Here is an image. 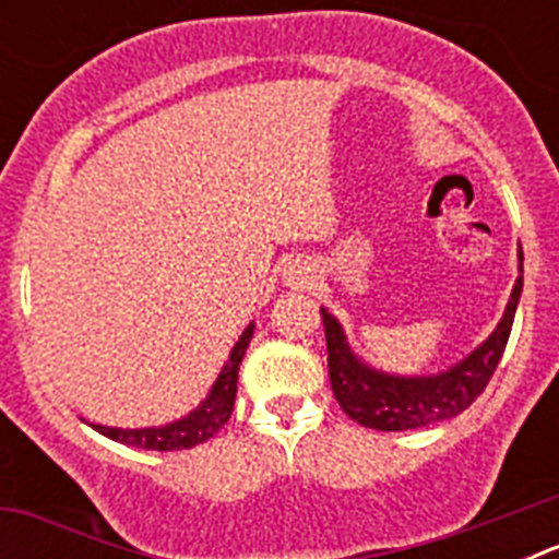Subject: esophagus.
I'll return each mask as SVG.
<instances>
[{
  "label": "esophagus",
  "mask_w": 559,
  "mask_h": 559,
  "mask_svg": "<svg viewBox=\"0 0 559 559\" xmlns=\"http://www.w3.org/2000/svg\"><path fill=\"white\" fill-rule=\"evenodd\" d=\"M285 283L296 285V288L310 285L313 283V269H310L305 260H294V263H288V269H285Z\"/></svg>",
  "instance_id": "esophagus-1"
}]
</instances>
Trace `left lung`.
Segmentation results:
<instances>
[{"mask_svg":"<svg viewBox=\"0 0 559 559\" xmlns=\"http://www.w3.org/2000/svg\"><path fill=\"white\" fill-rule=\"evenodd\" d=\"M518 257L523 263V251ZM521 290L523 269L512 288L510 305L503 310L501 322L492 330L490 338L481 341L467 358L459 360L456 367L439 374H417V378H403V374L378 372V369L367 367L349 349L338 319L322 308L330 386H333L338 406L349 419L360 423L364 428H374V431H408V428L431 426L439 419L462 414L484 392L496 372L503 347L510 341Z\"/></svg>","mask_w":559,"mask_h":559,"instance_id":"8db88e82","label":"left lung"}]
</instances>
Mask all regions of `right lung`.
I'll use <instances>...</instances> for the list:
<instances>
[{
    "label": "right lung",
    "instance_id": "1",
    "mask_svg": "<svg viewBox=\"0 0 559 559\" xmlns=\"http://www.w3.org/2000/svg\"><path fill=\"white\" fill-rule=\"evenodd\" d=\"M251 335H254V324H249V328L243 330V335L237 338V344L229 353V360H226L224 369H221L218 380L212 383L206 400L195 408V412L187 414V417L176 419V423H167V426L159 428H108L95 426V423H92V428L100 431L103 437L114 439V442L145 448V451H185V448L201 445V442L215 437V433L226 426V419H229L231 408H235L237 369H240V360H243Z\"/></svg>",
    "mask_w": 559,
    "mask_h": 559
}]
</instances>
